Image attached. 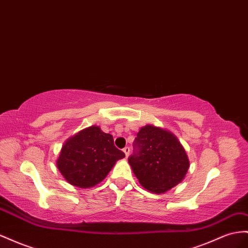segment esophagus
Returning <instances> with one entry per match:
<instances>
[{
	"instance_id": "obj_1",
	"label": "esophagus",
	"mask_w": 248,
	"mask_h": 248,
	"mask_svg": "<svg viewBox=\"0 0 248 248\" xmlns=\"http://www.w3.org/2000/svg\"><path fill=\"white\" fill-rule=\"evenodd\" d=\"M129 151H130L129 147H125V148L123 149V152L125 153V156H126V157H128V155H129Z\"/></svg>"
}]
</instances>
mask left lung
<instances>
[{"mask_svg": "<svg viewBox=\"0 0 248 248\" xmlns=\"http://www.w3.org/2000/svg\"><path fill=\"white\" fill-rule=\"evenodd\" d=\"M128 163L139 183L148 191L162 194L185 178L190 167L188 155L169 130L146 125L138 132Z\"/></svg>", "mask_w": 248, "mask_h": 248, "instance_id": "1", "label": "left lung"}]
</instances>
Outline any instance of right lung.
Segmentation results:
<instances>
[{"mask_svg":"<svg viewBox=\"0 0 248 248\" xmlns=\"http://www.w3.org/2000/svg\"><path fill=\"white\" fill-rule=\"evenodd\" d=\"M124 156V152L116 148L111 135L99 126H91L65 140L56 165L66 182L86 189L101 183Z\"/></svg>","mask_w":248,"mask_h":248,"instance_id":"right-lung-1","label":"right lung"}]
</instances>
